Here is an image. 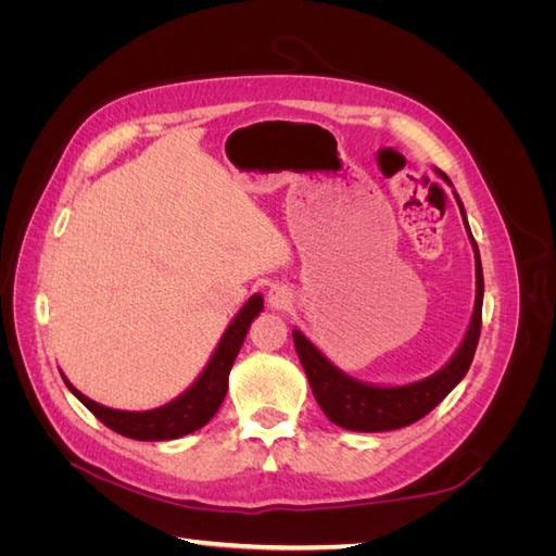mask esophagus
<instances>
[{"label":"esophagus","instance_id":"34e87169","mask_svg":"<svg viewBox=\"0 0 556 556\" xmlns=\"http://www.w3.org/2000/svg\"><path fill=\"white\" fill-rule=\"evenodd\" d=\"M268 304L274 308H288L292 304V292L285 288V285H274V288L268 290Z\"/></svg>","mask_w":556,"mask_h":556}]
</instances>
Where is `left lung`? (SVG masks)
<instances>
[{
	"label": "left lung",
	"instance_id": "8db88e82",
	"mask_svg": "<svg viewBox=\"0 0 556 556\" xmlns=\"http://www.w3.org/2000/svg\"><path fill=\"white\" fill-rule=\"evenodd\" d=\"M439 176L445 182H450V178L443 172H439ZM457 204L464 215L459 197H457ZM464 225L468 229L466 215H464ZM470 241H473V250H476V308H473V317H470L464 343L459 345L457 352H454L450 364L443 366L439 374H433L413 384H403V387L364 384L339 371V368H336L323 352L306 339L304 333L296 329L292 331L296 355L308 376L311 390L319 403V408H323V413L331 419L333 425L350 431H392V429L408 427L439 406V403L454 390V384L466 376L480 341L482 292H484L478 243L473 237H470Z\"/></svg>",
	"mask_w": 556,
	"mask_h": 556
}]
</instances>
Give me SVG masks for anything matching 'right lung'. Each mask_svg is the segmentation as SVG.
<instances>
[{"label": "right lung", "instance_id": "obj_1", "mask_svg": "<svg viewBox=\"0 0 556 556\" xmlns=\"http://www.w3.org/2000/svg\"><path fill=\"white\" fill-rule=\"evenodd\" d=\"M264 308V299L260 294L252 296L248 304L241 308V313L233 317V323L227 327L220 345L213 352L208 366L204 374L197 378V382L190 387L188 392L178 396L176 401L166 403L162 408L146 410V413H127V410H113L102 406L86 394H80L76 387L66 380L64 384L78 396V401L86 406L99 422H104L115 433L127 435L134 441H172L180 439V435H188L197 429L211 422V417L220 408L227 394V380L229 371L237 359L239 350L245 341V333L252 319L260 315Z\"/></svg>", "mask_w": 556, "mask_h": 556}]
</instances>
